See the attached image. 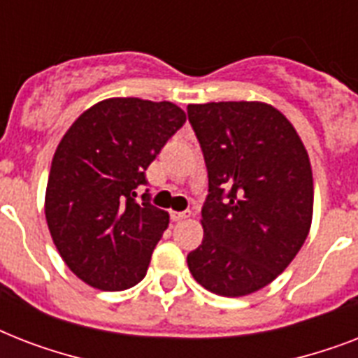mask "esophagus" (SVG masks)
<instances>
[{
  "instance_id": "34e87169",
  "label": "esophagus",
  "mask_w": 358,
  "mask_h": 358,
  "mask_svg": "<svg viewBox=\"0 0 358 358\" xmlns=\"http://www.w3.org/2000/svg\"><path fill=\"white\" fill-rule=\"evenodd\" d=\"M189 215V212H171V219H173V221H182V219H187Z\"/></svg>"
}]
</instances>
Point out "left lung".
Segmentation results:
<instances>
[{
    "mask_svg": "<svg viewBox=\"0 0 358 358\" xmlns=\"http://www.w3.org/2000/svg\"><path fill=\"white\" fill-rule=\"evenodd\" d=\"M210 195L187 267L223 297L255 294L289 266L310 232L314 180L299 134L266 102L187 106Z\"/></svg>",
    "mask_w": 358,
    "mask_h": 358,
    "instance_id": "1",
    "label": "left lung"
}]
</instances>
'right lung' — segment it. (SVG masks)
Masks as SVG:
<instances>
[{
    "instance_id": "obj_1",
    "label": "right lung",
    "mask_w": 358,
    "mask_h": 358,
    "mask_svg": "<svg viewBox=\"0 0 358 358\" xmlns=\"http://www.w3.org/2000/svg\"><path fill=\"white\" fill-rule=\"evenodd\" d=\"M185 122L173 102L108 98L66 129L53 154L44 213L53 243L69 269L103 292L141 282L169 213L152 206L145 171Z\"/></svg>"
}]
</instances>
